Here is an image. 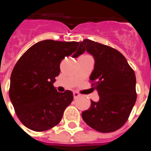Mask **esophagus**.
Returning <instances> with one entry per match:
<instances>
[{"instance_id":"34e87169","label":"esophagus","mask_w":151,"mask_h":151,"mask_svg":"<svg viewBox=\"0 0 151 151\" xmlns=\"http://www.w3.org/2000/svg\"><path fill=\"white\" fill-rule=\"evenodd\" d=\"M79 96H80V94H79L78 92H73V97H74V99H77V98H78Z\"/></svg>"}]
</instances>
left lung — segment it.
<instances>
[{"label": "left lung", "instance_id": "1", "mask_svg": "<svg viewBox=\"0 0 151 151\" xmlns=\"http://www.w3.org/2000/svg\"><path fill=\"white\" fill-rule=\"evenodd\" d=\"M85 50L95 59L90 82L98 91L99 100H91L90 108L81 116L95 130L112 132L125 124L136 103V74L124 55L110 46L85 39L73 57Z\"/></svg>", "mask_w": 151, "mask_h": 151}]
</instances>
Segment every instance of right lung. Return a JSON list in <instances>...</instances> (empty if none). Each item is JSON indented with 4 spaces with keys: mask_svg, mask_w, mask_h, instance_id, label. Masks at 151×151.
Instances as JSON below:
<instances>
[{
    "mask_svg": "<svg viewBox=\"0 0 151 151\" xmlns=\"http://www.w3.org/2000/svg\"><path fill=\"white\" fill-rule=\"evenodd\" d=\"M78 45L77 41L45 40L31 46L18 60L11 74L9 97L27 128L44 132L60 122L73 96L69 90L57 92L53 83L62 60L76 52Z\"/></svg>",
    "mask_w": 151,
    "mask_h": 151,
    "instance_id": "right-lung-1",
    "label": "right lung"
}]
</instances>
